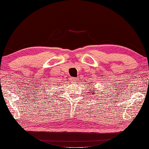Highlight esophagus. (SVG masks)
Instances as JSON below:
<instances>
[{
    "label": "esophagus",
    "instance_id": "esophagus-1",
    "mask_svg": "<svg viewBox=\"0 0 149 149\" xmlns=\"http://www.w3.org/2000/svg\"><path fill=\"white\" fill-rule=\"evenodd\" d=\"M72 81H73V83H76L77 80L76 78H74V77H73V78H72Z\"/></svg>",
    "mask_w": 149,
    "mask_h": 149
}]
</instances>
